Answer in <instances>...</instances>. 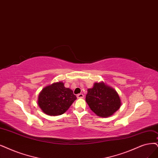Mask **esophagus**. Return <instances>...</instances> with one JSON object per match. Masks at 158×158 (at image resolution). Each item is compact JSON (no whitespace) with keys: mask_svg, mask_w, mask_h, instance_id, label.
<instances>
[{"mask_svg":"<svg viewBox=\"0 0 158 158\" xmlns=\"http://www.w3.org/2000/svg\"><path fill=\"white\" fill-rule=\"evenodd\" d=\"M77 98H84V95L83 94H79L77 95Z\"/></svg>","mask_w":158,"mask_h":158,"instance_id":"obj_1","label":"esophagus"}]
</instances>
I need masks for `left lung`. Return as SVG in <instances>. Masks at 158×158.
<instances>
[{"label": "left lung", "mask_w": 158, "mask_h": 158, "mask_svg": "<svg viewBox=\"0 0 158 158\" xmlns=\"http://www.w3.org/2000/svg\"><path fill=\"white\" fill-rule=\"evenodd\" d=\"M87 91L86 102L98 116L109 117L117 111L121 106L122 102L118 92L103 81L95 83L92 88Z\"/></svg>", "instance_id": "1"}]
</instances>
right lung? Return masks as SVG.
<instances>
[{"mask_svg":"<svg viewBox=\"0 0 158 158\" xmlns=\"http://www.w3.org/2000/svg\"><path fill=\"white\" fill-rule=\"evenodd\" d=\"M76 99L72 90L59 81L44 87L39 94L38 105L45 114L58 116L65 113Z\"/></svg>","mask_w":158,"mask_h":158,"instance_id":"obj_1","label":"right lung"}]
</instances>
